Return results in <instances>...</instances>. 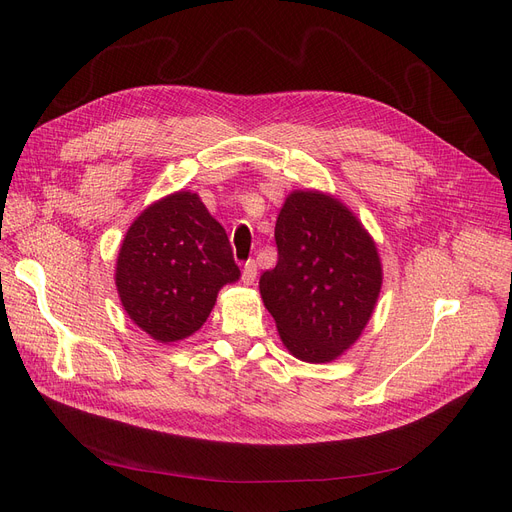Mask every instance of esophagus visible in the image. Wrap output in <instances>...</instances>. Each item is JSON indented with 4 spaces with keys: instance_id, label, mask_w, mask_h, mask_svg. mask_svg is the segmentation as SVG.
<instances>
[{
    "instance_id": "obj_1",
    "label": "esophagus",
    "mask_w": 512,
    "mask_h": 512,
    "mask_svg": "<svg viewBox=\"0 0 512 512\" xmlns=\"http://www.w3.org/2000/svg\"><path fill=\"white\" fill-rule=\"evenodd\" d=\"M255 278H257V263L251 259L245 263V267H242V282L249 286L255 282Z\"/></svg>"
}]
</instances>
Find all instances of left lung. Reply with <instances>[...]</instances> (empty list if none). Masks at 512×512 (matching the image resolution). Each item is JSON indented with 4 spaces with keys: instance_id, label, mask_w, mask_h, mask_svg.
Instances as JSON below:
<instances>
[{
    "instance_id": "obj_1",
    "label": "left lung",
    "mask_w": 512,
    "mask_h": 512,
    "mask_svg": "<svg viewBox=\"0 0 512 512\" xmlns=\"http://www.w3.org/2000/svg\"><path fill=\"white\" fill-rule=\"evenodd\" d=\"M278 263L259 278L288 351L328 363L351 348L378 303L382 261L357 215L336 197L292 191L276 222Z\"/></svg>"
}]
</instances>
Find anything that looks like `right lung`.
I'll return each instance as SVG.
<instances>
[{
    "label": "right lung",
    "instance_id": "add662e5",
    "mask_svg": "<svg viewBox=\"0 0 512 512\" xmlns=\"http://www.w3.org/2000/svg\"><path fill=\"white\" fill-rule=\"evenodd\" d=\"M238 278L226 230L191 191L149 205L130 224L116 261L124 311L157 342L195 334L220 288Z\"/></svg>",
    "mask_w": 512,
    "mask_h": 512
}]
</instances>
